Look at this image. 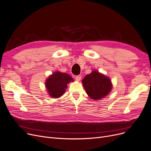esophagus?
<instances>
[{
	"instance_id": "esophagus-1",
	"label": "esophagus",
	"mask_w": 151,
	"mask_h": 151,
	"mask_svg": "<svg viewBox=\"0 0 151 151\" xmlns=\"http://www.w3.org/2000/svg\"><path fill=\"white\" fill-rule=\"evenodd\" d=\"M81 78H82V77H81V76H80V75L76 76L75 77V79H76V80L77 81H80L81 80Z\"/></svg>"
}]
</instances>
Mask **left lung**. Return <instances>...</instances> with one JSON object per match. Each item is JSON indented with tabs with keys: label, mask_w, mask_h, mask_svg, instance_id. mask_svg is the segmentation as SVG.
<instances>
[{
	"label": "left lung",
	"mask_w": 151,
	"mask_h": 151,
	"mask_svg": "<svg viewBox=\"0 0 151 151\" xmlns=\"http://www.w3.org/2000/svg\"><path fill=\"white\" fill-rule=\"evenodd\" d=\"M82 82L89 97L95 100L104 99L112 88L110 78L95 70L86 75Z\"/></svg>",
	"instance_id": "obj_1"
}]
</instances>
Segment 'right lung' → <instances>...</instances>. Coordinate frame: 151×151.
<instances>
[{
  "label": "right lung",
  "mask_w": 151,
  "mask_h": 151,
  "mask_svg": "<svg viewBox=\"0 0 151 151\" xmlns=\"http://www.w3.org/2000/svg\"><path fill=\"white\" fill-rule=\"evenodd\" d=\"M73 81L69 74L56 71L46 79L45 86L51 97L59 98L65 93L68 84Z\"/></svg>",
  "instance_id": "obj_1"
}]
</instances>
